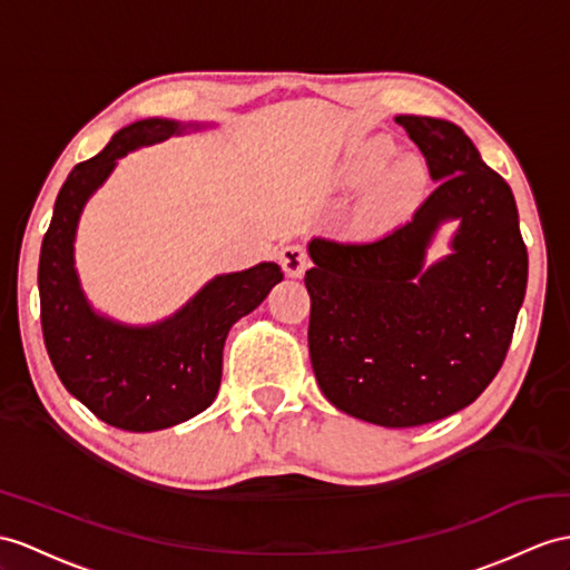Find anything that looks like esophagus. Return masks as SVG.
Listing matches in <instances>:
<instances>
[{"instance_id":"obj_1","label":"esophagus","mask_w":570,"mask_h":570,"mask_svg":"<svg viewBox=\"0 0 570 570\" xmlns=\"http://www.w3.org/2000/svg\"><path fill=\"white\" fill-rule=\"evenodd\" d=\"M277 258H281V266L287 277H302L304 271L309 268V256L299 244H287Z\"/></svg>"}]
</instances>
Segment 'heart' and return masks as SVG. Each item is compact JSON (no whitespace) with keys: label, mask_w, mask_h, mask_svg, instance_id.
I'll list each match as a JSON object with an SVG mask.
<instances>
[{"label":"heart","mask_w":570,"mask_h":570,"mask_svg":"<svg viewBox=\"0 0 570 570\" xmlns=\"http://www.w3.org/2000/svg\"><path fill=\"white\" fill-rule=\"evenodd\" d=\"M396 157V147L386 140H372L360 147L345 164L343 178L351 188H372L367 215L372 219H392L406 213L423 198L428 171L421 159Z\"/></svg>","instance_id":"b5f03b06"}]
</instances>
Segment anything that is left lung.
<instances>
[{
    "mask_svg": "<svg viewBox=\"0 0 570 570\" xmlns=\"http://www.w3.org/2000/svg\"><path fill=\"white\" fill-rule=\"evenodd\" d=\"M438 188L374 242H309V357L338 411L413 428L462 411L501 370L527 289V246L510 186L450 120L396 116ZM453 254L424 268L442 220Z\"/></svg>",
    "mask_w": 570,
    "mask_h": 570,
    "instance_id": "left-lung-1",
    "label": "left lung"
}]
</instances>
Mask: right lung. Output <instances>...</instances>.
<instances>
[{"mask_svg":"<svg viewBox=\"0 0 570 570\" xmlns=\"http://www.w3.org/2000/svg\"><path fill=\"white\" fill-rule=\"evenodd\" d=\"M188 128L198 125L147 118L116 132L104 151L69 171L40 246V326L50 363L65 390L96 419L130 433L171 428L210 406L232 324L283 281L277 263L217 275L174 316L151 326H125L91 309L75 268L81 210L120 157Z\"/></svg>","mask_w":570,"mask_h":570,"instance_id":"add662e5","label":"right lung"}]
</instances>
